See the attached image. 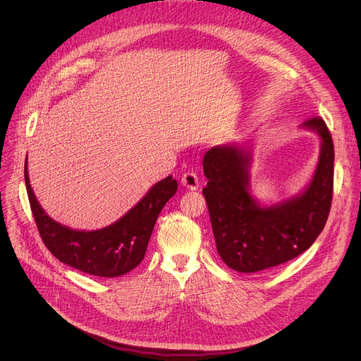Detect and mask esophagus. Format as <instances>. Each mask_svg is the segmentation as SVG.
I'll list each match as a JSON object with an SVG mask.
<instances>
[{
	"label": "esophagus",
	"mask_w": 361,
	"mask_h": 361,
	"mask_svg": "<svg viewBox=\"0 0 361 361\" xmlns=\"http://www.w3.org/2000/svg\"><path fill=\"white\" fill-rule=\"evenodd\" d=\"M181 183L184 187L190 188V190H197L199 188V177L193 171H188V173H184L181 177Z\"/></svg>",
	"instance_id": "1"
}]
</instances>
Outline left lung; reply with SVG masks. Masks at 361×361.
Listing matches in <instances>:
<instances>
[{
    "label": "left lung",
    "instance_id": "1",
    "mask_svg": "<svg viewBox=\"0 0 361 361\" xmlns=\"http://www.w3.org/2000/svg\"><path fill=\"white\" fill-rule=\"evenodd\" d=\"M320 137L319 162L310 184L287 200L262 206L250 195V149L219 145L203 158L216 250L226 267L252 274L286 263L306 252L324 230L334 192V143L320 117L301 124Z\"/></svg>",
    "mask_w": 361,
    "mask_h": 361
}]
</instances>
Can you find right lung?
I'll list each match as a JSON object with an SVG mask.
<instances>
[{
	"instance_id": "add662e5",
	"label": "right lung",
	"mask_w": 361,
	"mask_h": 361,
	"mask_svg": "<svg viewBox=\"0 0 361 361\" xmlns=\"http://www.w3.org/2000/svg\"><path fill=\"white\" fill-rule=\"evenodd\" d=\"M25 183L30 209L47 249L68 267L102 278L121 276L143 260L149 238L165 203L177 192V181L166 177L150 187L140 202L118 221L94 231H79L45 214L29 183L27 158Z\"/></svg>"
}]
</instances>
